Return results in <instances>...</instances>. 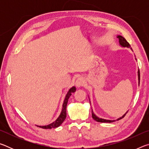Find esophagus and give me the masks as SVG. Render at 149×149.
Returning a JSON list of instances; mask_svg holds the SVG:
<instances>
[{"instance_id":"obj_1","label":"esophagus","mask_w":149,"mask_h":149,"mask_svg":"<svg viewBox=\"0 0 149 149\" xmlns=\"http://www.w3.org/2000/svg\"><path fill=\"white\" fill-rule=\"evenodd\" d=\"M85 80L83 77H79L78 79H77L76 81H75V86H76L77 88H79L80 87L84 86L85 85Z\"/></svg>"}]
</instances>
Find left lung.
<instances>
[{"label":"left lung","mask_w":149,"mask_h":149,"mask_svg":"<svg viewBox=\"0 0 149 149\" xmlns=\"http://www.w3.org/2000/svg\"><path fill=\"white\" fill-rule=\"evenodd\" d=\"M117 38H118L119 39V42H120V45L121 47H127V48H131L130 45L129 44V42H128L127 41H126L124 37H123L122 36H121V35H118L117 36ZM131 49L132 50V48H131ZM135 60H137L135 58ZM138 79H139V82H140V72H139V70H138ZM91 103V102H90ZM128 111H127L124 114H123L122 117H120L119 118H118L117 120H119L120 119H122L123 117L125 116V114H127ZM92 117L93 119H94L95 121H97L98 122H102V123H112V122H115V120H105V119H102V118H100L99 117H97V116H96L94 112H93V111L92 110Z\"/></svg>","instance_id":"obj_1"}]
</instances>
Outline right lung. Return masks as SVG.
<instances>
[{
  "label": "right lung",
  "instance_id": "1",
  "mask_svg": "<svg viewBox=\"0 0 149 149\" xmlns=\"http://www.w3.org/2000/svg\"><path fill=\"white\" fill-rule=\"evenodd\" d=\"M75 91H76V89H75V87L74 86L72 87L71 89H70V90L68 91V92L66 95H65V97L64 100V103H63L62 112L60 113L58 118L56 120V121H54V122H52V123H50V124H49L47 125H44V126L37 125V127H41L42 129H52V128H56V127H59V126L63 123V122L65 120V118H66V107H67L68 101L69 98L70 96L72 95V93L75 92Z\"/></svg>",
  "mask_w": 149,
  "mask_h": 149
}]
</instances>
